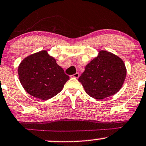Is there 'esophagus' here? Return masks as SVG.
<instances>
[{
  "mask_svg": "<svg viewBox=\"0 0 146 146\" xmlns=\"http://www.w3.org/2000/svg\"><path fill=\"white\" fill-rule=\"evenodd\" d=\"M79 76H80V74H79L78 72H76L73 75V77L76 78H78Z\"/></svg>",
  "mask_w": 146,
  "mask_h": 146,
  "instance_id": "esophagus-1",
  "label": "esophagus"
}]
</instances>
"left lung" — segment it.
I'll return each mask as SVG.
<instances>
[{
	"instance_id": "obj_1",
	"label": "left lung",
	"mask_w": 146,
	"mask_h": 146,
	"mask_svg": "<svg viewBox=\"0 0 146 146\" xmlns=\"http://www.w3.org/2000/svg\"><path fill=\"white\" fill-rule=\"evenodd\" d=\"M126 74L125 66L119 56L101 50L86 66L78 81L88 95L101 100L116 94L121 89Z\"/></svg>"
}]
</instances>
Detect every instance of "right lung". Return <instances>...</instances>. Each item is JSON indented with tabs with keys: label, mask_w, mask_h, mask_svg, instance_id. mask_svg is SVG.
Returning a JSON list of instances; mask_svg holds the SVG:
<instances>
[{
	"label": "right lung",
	"mask_w": 146,
	"mask_h": 146,
	"mask_svg": "<svg viewBox=\"0 0 146 146\" xmlns=\"http://www.w3.org/2000/svg\"><path fill=\"white\" fill-rule=\"evenodd\" d=\"M21 84L26 92L41 100L50 99L63 89L69 76L46 50L25 58L18 68Z\"/></svg>",
	"instance_id": "obj_1"
}]
</instances>
